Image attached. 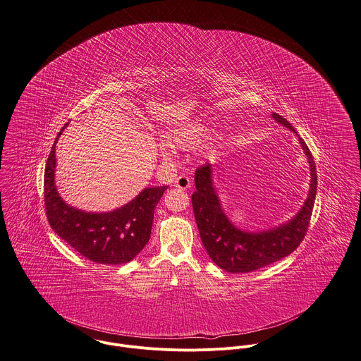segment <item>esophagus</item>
Here are the masks:
<instances>
[{"mask_svg":"<svg viewBox=\"0 0 361 361\" xmlns=\"http://www.w3.org/2000/svg\"><path fill=\"white\" fill-rule=\"evenodd\" d=\"M176 187L177 188H180V190H187V188H190L191 187V178L188 177V176H185V174H181V176H178L177 178H176Z\"/></svg>","mask_w":361,"mask_h":361,"instance_id":"obj_1","label":"esophagus"}]
</instances>
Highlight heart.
Instances as JSON below:
<instances>
[{
  "instance_id": "obj_1",
  "label": "heart",
  "mask_w": 361,
  "mask_h": 361,
  "mask_svg": "<svg viewBox=\"0 0 361 361\" xmlns=\"http://www.w3.org/2000/svg\"><path fill=\"white\" fill-rule=\"evenodd\" d=\"M201 137H202V134L197 128H180V130L173 131L169 135V141L171 144L178 145V146H192V145L200 142ZM161 152L164 156H169V153H170L169 144L161 145Z\"/></svg>"
}]
</instances>
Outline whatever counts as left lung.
Here are the masks:
<instances>
[{"label":"left lung","mask_w":361,"mask_h":361,"mask_svg":"<svg viewBox=\"0 0 361 361\" xmlns=\"http://www.w3.org/2000/svg\"><path fill=\"white\" fill-rule=\"evenodd\" d=\"M272 117L288 127L290 131L295 133L283 116L274 113ZM298 140L310 163V194L304 207L294 219L268 231L247 233L231 224L224 215L215 192L211 164L207 163L197 169V190L191 197L194 216L208 255L223 271L247 274L268 267L290 255L304 240L317 195V169L308 146L301 138Z\"/></svg>","instance_id":"1"}]
</instances>
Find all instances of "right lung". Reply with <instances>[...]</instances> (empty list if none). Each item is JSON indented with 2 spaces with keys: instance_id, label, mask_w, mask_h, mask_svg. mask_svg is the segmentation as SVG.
Listing matches in <instances>:
<instances>
[{
  "instance_id": "obj_1",
  "label": "right lung",
  "mask_w": 361,
  "mask_h": 361,
  "mask_svg": "<svg viewBox=\"0 0 361 361\" xmlns=\"http://www.w3.org/2000/svg\"><path fill=\"white\" fill-rule=\"evenodd\" d=\"M44 170V207L51 228L76 252L96 264L121 265L133 261L150 237L154 208L164 187L145 188L127 205L106 214H89L67 205L54 185L56 144Z\"/></svg>"
}]
</instances>
